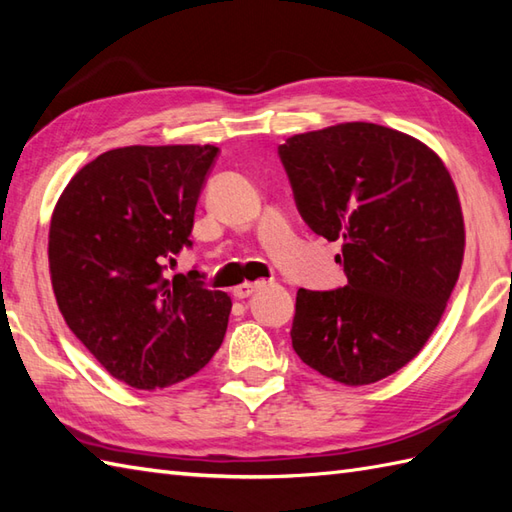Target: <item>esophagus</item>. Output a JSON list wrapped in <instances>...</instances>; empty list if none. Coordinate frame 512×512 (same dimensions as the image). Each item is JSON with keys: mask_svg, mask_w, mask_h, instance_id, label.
<instances>
[{"mask_svg": "<svg viewBox=\"0 0 512 512\" xmlns=\"http://www.w3.org/2000/svg\"><path fill=\"white\" fill-rule=\"evenodd\" d=\"M262 286H264L262 281H255V284H248V281H246V284L235 288V297H237V299H248L250 295H255V292H257L259 288H262Z\"/></svg>", "mask_w": 512, "mask_h": 512, "instance_id": "1", "label": "esophagus"}]
</instances>
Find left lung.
<instances>
[{"mask_svg": "<svg viewBox=\"0 0 512 512\" xmlns=\"http://www.w3.org/2000/svg\"><path fill=\"white\" fill-rule=\"evenodd\" d=\"M297 211L341 239L347 284L297 290L292 347L343 385L405 367L436 330L458 281L464 220L447 167L420 140L343 123L279 145Z\"/></svg>", "mask_w": 512, "mask_h": 512, "instance_id": "8db88e82", "label": "left lung"}]
</instances>
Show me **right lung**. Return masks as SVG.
<instances>
[{
	"mask_svg": "<svg viewBox=\"0 0 512 512\" xmlns=\"http://www.w3.org/2000/svg\"><path fill=\"white\" fill-rule=\"evenodd\" d=\"M220 149L132 145L88 162L54 206L48 259L68 328L114 378L176 385L220 350L233 301L204 273L169 277Z\"/></svg>",
	"mask_w": 512,
	"mask_h": 512,
	"instance_id": "1",
	"label": "right lung"
}]
</instances>
